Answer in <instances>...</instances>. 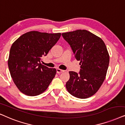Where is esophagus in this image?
I'll return each mask as SVG.
<instances>
[{"mask_svg": "<svg viewBox=\"0 0 125 125\" xmlns=\"http://www.w3.org/2000/svg\"><path fill=\"white\" fill-rule=\"evenodd\" d=\"M56 73H58V74H60V73H63L64 71V70H61L59 69H56Z\"/></svg>", "mask_w": 125, "mask_h": 125, "instance_id": "1", "label": "esophagus"}]
</instances>
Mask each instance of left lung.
<instances>
[{
  "mask_svg": "<svg viewBox=\"0 0 125 125\" xmlns=\"http://www.w3.org/2000/svg\"><path fill=\"white\" fill-rule=\"evenodd\" d=\"M81 69L79 73L69 71L66 87L75 97L85 99L97 92L104 82L109 64V55L104 42L85 30L63 33Z\"/></svg>",
  "mask_w": 125,
  "mask_h": 125,
  "instance_id": "left-lung-1",
  "label": "left lung"
}]
</instances>
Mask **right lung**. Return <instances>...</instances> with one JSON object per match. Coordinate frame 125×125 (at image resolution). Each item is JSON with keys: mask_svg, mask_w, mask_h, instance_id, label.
<instances>
[{"mask_svg": "<svg viewBox=\"0 0 125 125\" xmlns=\"http://www.w3.org/2000/svg\"><path fill=\"white\" fill-rule=\"evenodd\" d=\"M61 33L32 31L23 34L10 51L8 66L14 83L23 94L35 96L44 92L56 74V69L41 63L61 37Z\"/></svg>", "mask_w": 125, "mask_h": 125, "instance_id": "right-lung-1", "label": "right lung"}]
</instances>
